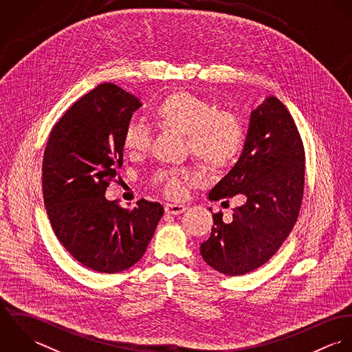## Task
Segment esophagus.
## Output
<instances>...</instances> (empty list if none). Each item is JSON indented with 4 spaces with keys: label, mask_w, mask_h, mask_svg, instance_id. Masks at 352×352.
Instances as JSON below:
<instances>
[{
    "label": "esophagus",
    "mask_w": 352,
    "mask_h": 352,
    "mask_svg": "<svg viewBox=\"0 0 352 352\" xmlns=\"http://www.w3.org/2000/svg\"><path fill=\"white\" fill-rule=\"evenodd\" d=\"M187 210L186 204H179V203H166L165 204V212L170 215H179Z\"/></svg>",
    "instance_id": "esophagus-1"
}]
</instances>
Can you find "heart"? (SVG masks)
I'll use <instances>...</instances> for the list:
<instances>
[{"label":"heart","instance_id":"heart-1","mask_svg":"<svg viewBox=\"0 0 352 352\" xmlns=\"http://www.w3.org/2000/svg\"><path fill=\"white\" fill-rule=\"evenodd\" d=\"M154 123L166 131L183 135L187 151L204 170L218 172L229 166L243 145V127L230 111H217V107L186 91H175L157 101L151 109ZM122 146L131 158L144 157L151 146L149 131L137 123H130L123 131ZM188 173L162 170L153 177L154 186L168 197H180L186 188Z\"/></svg>","mask_w":352,"mask_h":352}]
</instances>
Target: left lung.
Here are the masks:
<instances>
[{"label":"left lung","instance_id":"obj_1","mask_svg":"<svg viewBox=\"0 0 352 352\" xmlns=\"http://www.w3.org/2000/svg\"><path fill=\"white\" fill-rule=\"evenodd\" d=\"M305 151L297 126L275 96L251 112L244 149L234 166L208 192L210 201L243 195L245 201L223 222L214 214L203 260L228 276L267 263L290 234L301 207ZM223 203V201H222Z\"/></svg>","mask_w":352,"mask_h":352}]
</instances>
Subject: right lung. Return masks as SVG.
I'll return each instance as SVG.
<instances>
[{"mask_svg":"<svg viewBox=\"0 0 352 352\" xmlns=\"http://www.w3.org/2000/svg\"><path fill=\"white\" fill-rule=\"evenodd\" d=\"M141 105L118 85L101 84L59 119L43 155V201L52 230L77 261L98 272L133 267L164 214L157 201L141 199L129 210L104 197L123 164V131Z\"/></svg>","mask_w":352,"mask_h":352,"instance_id":"obj_1","label":"right lung"}]
</instances>
